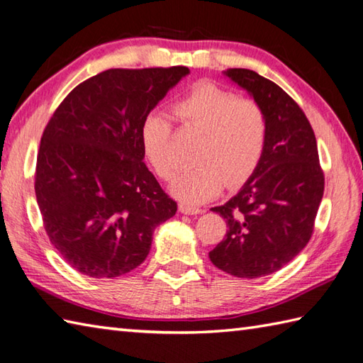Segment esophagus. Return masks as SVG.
Returning a JSON list of instances; mask_svg holds the SVG:
<instances>
[{"mask_svg": "<svg viewBox=\"0 0 363 363\" xmlns=\"http://www.w3.org/2000/svg\"><path fill=\"white\" fill-rule=\"evenodd\" d=\"M179 211L186 215H198V213H203V209H199V207L195 206H189L186 203H181L179 206Z\"/></svg>", "mask_w": 363, "mask_h": 363, "instance_id": "34e87169", "label": "esophagus"}]
</instances>
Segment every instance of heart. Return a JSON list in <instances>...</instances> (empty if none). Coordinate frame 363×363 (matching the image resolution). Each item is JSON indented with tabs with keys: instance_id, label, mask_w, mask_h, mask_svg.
I'll return each instance as SVG.
<instances>
[{
	"instance_id": "obj_1",
	"label": "heart",
	"mask_w": 363,
	"mask_h": 363,
	"mask_svg": "<svg viewBox=\"0 0 363 363\" xmlns=\"http://www.w3.org/2000/svg\"><path fill=\"white\" fill-rule=\"evenodd\" d=\"M176 117L201 133L195 145L196 164L182 172L173 194L189 206L203 204L226 186L235 187L252 174L264 156L268 123L252 99L238 98L211 82H199L173 106ZM172 121L160 111L143 118L140 142L146 159L162 179H172L176 160L172 150Z\"/></svg>"
}]
</instances>
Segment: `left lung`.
I'll use <instances>...</instances> for the list:
<instances>
[{
    "mask_svg": "<svg viewBox=\"0 0 363 363\" xmlns=\"http://www.w3.org/2000/svg\"><path fill=\"white\" fill-rule=\"evenodd\" d=\"M223 74L264 109L268 135L264 156L238 194L212 207L228 230L209 257L223 272L256 279L287 265L309 243L325 176L309 120L279 86L246 68Z\"/></svg>",
    "mask_w": 363,
    "mask_h": 363,
    "instance_id": "8db88e82",
    "label": "left lung"
}]
</instances>
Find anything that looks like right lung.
Listing matches in <instances>:
<instances>
[{
	"label": "right lung",
	"instance_id": "1",
	"mask_svg": "<svg viewBox=\"0 0 363 363\" xmlns=\"http://www.w3.org/2000/svg\"><path fill=\"white\" fill-rule=\"evenodd\" d=\"M190 73L187 67L112 68L67 95L46 125L35 198L50 242L76 272L129 273L177 204L145 165L143 118Z\"/></svg>",
	"mask_w": 363,
	"mask_h": 363
}]
</instances>
